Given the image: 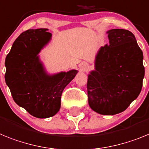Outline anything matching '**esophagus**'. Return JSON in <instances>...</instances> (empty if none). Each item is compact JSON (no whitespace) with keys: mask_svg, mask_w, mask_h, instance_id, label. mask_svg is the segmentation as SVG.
Masks as SVG:
<instances>
[{"mask_svg":"<svg viewBox=\"0 0 149 149\" xmlns=\"http://www.w3.org/2000/svg\"><path fill=\"white\" fill-rule=\"evenodd\" d=\"M79 68L80 70L82 71H85L88 68V65L87 63H85V62H82V63H80L79 64Z\"/></svg>","mask_w":149,"mask_h":149,"instance_id":"obj_1","label":"esophagus"}]
</instances>
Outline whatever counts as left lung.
Returning <instances> with one entry per match:
<instances>
[{
    "label": "left lung",
    "mask_w": 149,
    "mask_h": 149,
    "mask_svg": "<svg viewBox=\"0 0 149 149\" xmlns=\"http://www.w3.org/2000/svg\"><path fill=\"white\" fill-rule=\"evenodd\" d=\"M107 33L109 43L100 48L95 68L88 76V97L94 112L113 116L125 111L139 96L145 67L143 52L131 32L112 29Z\"/></svg>",
    "instance_id": "left-lung-1"
}]
</instances>
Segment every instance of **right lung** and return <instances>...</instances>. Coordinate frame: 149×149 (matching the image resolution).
I'll return each instance as SVG.
<instances>
[{"instance_id": "add662e5", "label": "right lung", "mask_w": 149, "mask_h": 149, "mask_svg": "<svg viewBox=\"0 0 149 149\" xmlns=\"http://www.w3.org/2000/svg\"><path fill=\"white\" fill-rule=\"evenodd\" d=\"M47 31V28H37L21 33L5 60V81L14 101L39 118L58 112L62 92L78 73L74 69L47 73L39 55L52 40V33Z\"/></svg>"}]
</instances>
